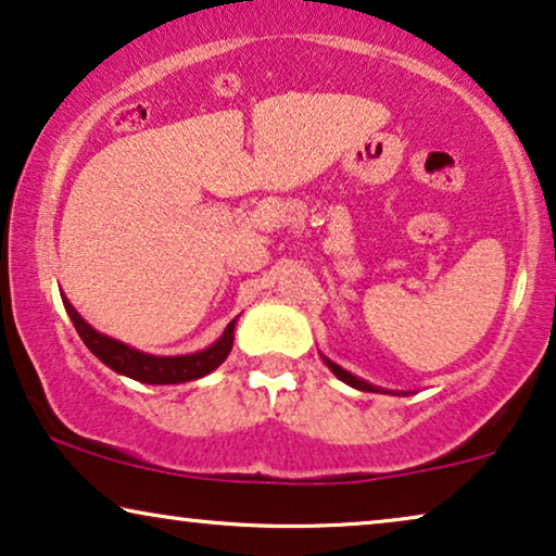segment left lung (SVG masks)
<instances>
[{
	"label": "left lung",
	"mask_w": 556,
	"mask_h": 556,
	"mask_svg": "<svg viewBox=\"0 0 556 556\" xmlns=\"http://www.w3.org/2000/svg\"><path fill=\"white\" fill-rule=\"evenodd\" d=\"M326 364H329V369L333 371V375H337L341 382H346L349 387H354V390H362V392H375V387L371 384H367V382H362L359 377H354V375H349L346 369H341L339 364H333V362H329V359H324Z\"/></svg>",
	"instance_id": "left-lung-1"
}]
</instances>
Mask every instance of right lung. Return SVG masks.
Returning a JSON list of instances; mask_svg holds the SVG:
<instances>
[{
  "label": "right lung",
  "instance_id": "1",
  "mask_svg": "<svg viewBox=\"0 0 556 556\" xmlns=\"http://www.w3.org/2000/svg\"><path fill=\"white\" fill-rule=\"evenodd\" d=\"M63 306L67 311V316H71L75 331H78V337L83 339V344H86L105 367L118 371V375L131 377L136 382L147 384H179L189 382V379H200L204 375H210L212 369H217L219 364L227 359L235 339V321H230L223 337H219L210 349H204V352L185 356H151L136 352V349L121 344L116 339L98 333L93 326L83 321L78 311L73 308V303L67 299H63Z\"/></svg>",
  "mask_w": 556,
  "mask_h": 556
}]
</instances>
